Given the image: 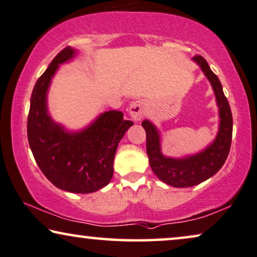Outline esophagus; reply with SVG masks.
I'll return each mask as SVG.
<instances>
[{
  "label": "esophagus",
  "instance_id": "esophagus-1",
  "mask_svg": "<svg viewBox=\"0 0 257 257\" xmlns=\"http://www.w3.org/2000/svg\"><path fill=\"white\" fill-rule=\"evenodd\" d=\"M128 111H129V115L132 116V118L134 119V121H140V119L143 117V115H145V111H146L145 101L142 100L133 101L132 103L129 104Z\"/></svg>",
  "mask_w": 257,
  "mask_h": 257
}]
</instances>
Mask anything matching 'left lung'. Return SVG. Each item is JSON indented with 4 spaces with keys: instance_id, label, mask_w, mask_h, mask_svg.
Listing matches in <instances>:
<instances>
[{
    "instance_id": "1",
    "label": "left lung",
    "mask_w": 257,
    "mask_h": 257,
    "mask_svg": "<svg viewBox=\"0 0 257 257\" xmlns=\"http://www.w3.org/2000/svg\"><path fill=\"white\" fill-rule=\"evenodd\" d=\"M213 87L218 107V132L216 138L202 152L181 159L164 156L161 152V133L148 119L142 122L147 134V155L154 174L162 181L175 188L193 187L214 176L227 160L231 145L232 116L227 97L218 77L211 71L202 56L193 57Z\"/></svg>"
}]
</instances>
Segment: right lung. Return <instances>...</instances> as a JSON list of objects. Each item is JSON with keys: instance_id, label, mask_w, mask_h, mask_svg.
<instances>
[{"instance_id": "obj_1", "label": "right lung", "mask_w": 257, "mask_h": 257, "mask_svg": "<svg viewBox=\"0 0 257 257\" xmlns=\"http://www.w3.org/2000/svg\"><path fill=\"white\" fill-rule=\"evenodd\" d=\"M77 50L64 48L51 61L33 89L28 115V141L44 176L60 189L75 194L100 190L110 182L116 149L133 125L123 112H102L84 129L69 132L48 112L51 78L60 64L74 59Z\"/></svg>"}]
</instances>
